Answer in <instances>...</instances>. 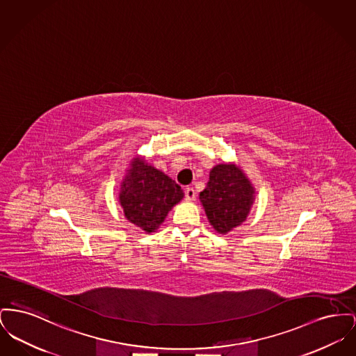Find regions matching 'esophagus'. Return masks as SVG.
Segmentation results:
<instances>
[{"mask_svg": "<svg viewBox=\"0 0 356 356\" xmlns=\"http://www.w3.org/2000/svg\"><path fill=\"white\" fill-rule=\"evenodd\" d=\"M196 197V191L192 188V187H188V188H186V199L187 200H193Z\"/></svg>", "mask_w": 356, "mask_h": 356, "instance_id": "34e87169", "label": "esophagus"}]
</instances>
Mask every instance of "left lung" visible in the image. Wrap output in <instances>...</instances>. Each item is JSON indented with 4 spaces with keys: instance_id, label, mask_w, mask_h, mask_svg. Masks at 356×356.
Returning a JSON list of instances; mask_svg holds the SVG:
<instances>
[{
    "instance_id": "obj_1",
    "label": "left lung",
    "mask_w": 356,
    "mask_h": 356,
    "mask_svg": "<svg viewBox=\"0 0 356 356\" xmlns=\"http://www.w3.org/2000/svg\"><path fill=\"white\" fill-rule=\"evenodd\" d=\"M255 191L245 173L234 164H220L209 172L200 202L213 229L226 234L242 225L254 202Z\"/></svg>"
}]
</instances>
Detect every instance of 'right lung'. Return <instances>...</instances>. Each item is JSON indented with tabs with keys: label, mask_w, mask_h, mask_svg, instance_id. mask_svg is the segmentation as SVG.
Wrapping results in <instances>:
<instances>
[{
	"label": "right lung",
	"mask_w": 356,
	"mask_h": 356,
	"mask_svg": "<svg viewBox=\"0 0 356 356\" xmlns=\"http://www.w3.org/2000/svg\"><path fill=\"white\" fill-rule=\"evenodd\" d=\"M184 192L161 170L134 159L121 186L120 203L127 220L145 232H153Z\"/></svg>",
	"instance_id": "add662e5"
}]
</instances>
